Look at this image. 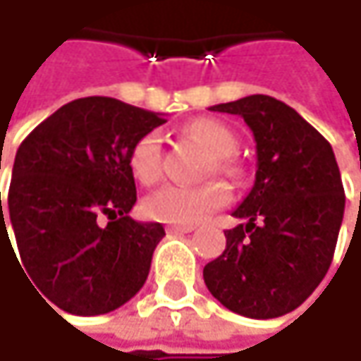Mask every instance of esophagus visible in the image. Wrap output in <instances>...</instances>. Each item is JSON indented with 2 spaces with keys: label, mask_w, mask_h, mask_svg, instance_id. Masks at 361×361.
<instances>
[{
  "label": "esophagus",
  "mask_w": 361,
  "mask_h": 361,
  "mask_svg": "<svg viewBox=\"0 0 361 361\" xmlns=\"http://www.w3.org/2000/svg\"><path fill=\"white\" fill-rule=\"evenodd\" d=\"M193 226H166L168 234H189Z\"/></svg>",
  "instance_id": "1"
}]
</instances>
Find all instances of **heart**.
Here are the masks:
<instances>
[{
	"label": "heart",
	"mask_w": 361,
	"mask_h": 361,
	"mask_svg": "<svg viewBox=\"0 0 361 361\" xmlns=\"http://www.w3.org/2000/svg\"><path fill=\"white\" fill-rule=\"evenodd\" d=\"M187 135L195 142L201 143L216 160L214 170L219 174L232 176L236 168L228 160V156L236 149V137L234 133L214 118H195L185 127ZM129 166L133 176L143 183L152 185L162 176V140L160 133L149 131L142 135L129 154ZM230 195L218 185L209 183L203 187H178V185H166L158 191L145 197L143 212L147 218L166 221L174 226H193L214 214L216 209L228 203Z\"/></svg>",
	"instance_id": "1"
}]
</instances>
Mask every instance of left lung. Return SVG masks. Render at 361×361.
<instances>
[{
    "label": "left lung",
    "instance_id": "1",
    "mask_svg": "<svg viewBox=\"0 0 361 361\" xmlns=\"http://www.w3.org/2000/svg\"><path fill=\"white\" fill-rule=\"evenodd\" d=\"M245 118L257 143L250 193L232 212L226 250L207 263L212 296L248 319L283 317L331 267L345 193L331 143L292 106L265 94L212 106Z\"/></svg>",
    "mask_w": 361,
    "mask_h": 361
}]
</instances>
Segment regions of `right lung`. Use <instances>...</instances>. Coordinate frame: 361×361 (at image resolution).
I'll return each instance as SVG.
<instances>
[{
  "label": "right lung",
  "mask_w": 361,
  "mask_h": 361,
  "mask_svg": "<svg viewBox=\"0 0 361 361\" xmlns=\"http://www.w3.org/2000/svg\"><path fill=\"white\" fill-rule=\"evenodd\" d=\"M162 123L160 113L88 96L18 147L6 212L0 193V240L12 246V228L24 277L63 312L106 314L145 283L164 228L129 216L137 201L129 154Z\"/></svg>",
  "instance_id": "add662e5"
}]
</instances>
